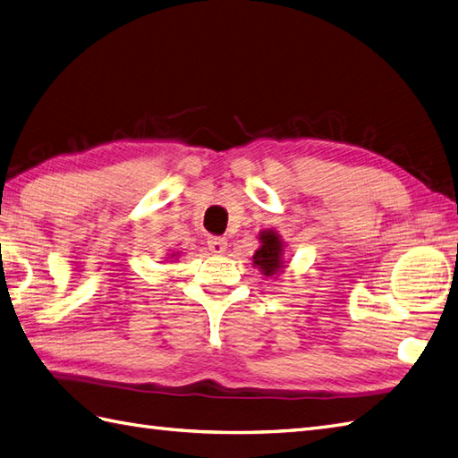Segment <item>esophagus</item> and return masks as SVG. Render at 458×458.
<instances>
[{
  "label": "esophagus",
  "instance_id": "esophagus-1",
  "mask_svg": "<svg viewBox=\"0 0 458 458\" xmlns=\"http://www.w3.org/2000/svg\"><path fill=\"white\" fill-rule=\"evenodd\" d=\"M208 249L213 252V255H223V252L227 250V241L223 237H209Z\"/></svg>",
  "mask_w": 458,
  "mask_h": 458
}]
</instances>
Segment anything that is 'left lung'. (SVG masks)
<instances>
[{
	"label": "left lung",
	"instance_id": "left-lung-1",
	"mask_svg": "<svg viewBox=\"0 0 458 458\" xmlns=\"http://www.w3.org/2000/svg\"><path fill=\"white\" fill-rule=\"evenodd\" d=\"M260 247L252 255V264L260 270L264 278H276V274L286 268V260H284V241L278 231L264 229L259 233Z\"/></svg>",
	"mask_w": 458,
	"mask_h": 458
}]
</instances>
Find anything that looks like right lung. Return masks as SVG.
I'll return each mask as SVG.
<instances>
[{"instance_id": "add662e5", "label": "right lung", "mask_w": 458, "mask_h": 458, "mask_svg": "<svg viewBox=\"0 0 458 458\" xmlns=\"http://www.w3.org/2000/svg\"><path fill=\"white\" fill-rule=\"evenodd\" d=\"M178 255H180V252H172V255H170L168 259H172V260H176V259H178Z\"/></svg>"}]
</instances>
